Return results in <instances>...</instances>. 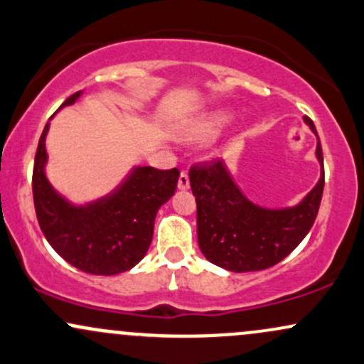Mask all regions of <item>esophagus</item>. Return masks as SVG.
Here are the masks:
<instances>
[{
    "label": "esophagus",
    "mask_w": 364,
    "mask_h": 364,
    "mask_svg": "<svg viewBox=\"0 0 364 364\" xmlns=\"http://www.w3.org/2000/svg\"><path fill=\"white\" fill-rule=\"evenodd\" d=\"M178 188L179 190H188V188H190V178H188L186 171H181V174H179Z\"/></svg>",
    "instance_id": "1"
}]
</instances>
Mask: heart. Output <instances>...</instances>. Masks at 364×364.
<instances>
[{
    "label": "heart",
    "mask_w": 364,
    "mask_h": 364,
    "mask_svg": "<svg viewBox=\"0 0 364 364\" xmlns=\"http://www.w3.org/2000/svg\"><path fill=\"white\" fill-rule=\"evenodd\" d=\"M231 118L232 114L229 111L212 112V114L205 116V118H200L193 121L191 124H188V128L185 129V136L188 140L214 139L217 133L231 121Z\"/></svg>",
    "instance_id": "b5f03b06"
}]
</instances>
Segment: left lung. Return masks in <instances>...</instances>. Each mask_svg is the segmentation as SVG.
Listing matches in <instances>:
<instances>
[{
    "label": "left lung",
    "instance_id": "1",
    "mask_svg": "<svg viewBox=\"0 0 364 364\" xmlns=\"http://www.w3.org/2000/svg\"><path fill=\"white\" fill-rule=\"evenodd\" d=\"M304 123L316 135L320 179L298 205L267 208L245 196L224 161L196 164L190 185L196 200V235L203 257L231 272L269 269L289 255L315 223L323 193V154L310 118Z\"/></svg>",
    "mask_w": 364,
    "mask_h": 364
}]
</instances>
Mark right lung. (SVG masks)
<instances>
[{
    "mask_svg": "<svg viewBox=\"0 0 364 364\" xmlns=\"http://www.w3.org/2000/svg\"><path fill=\"white\" fill-rule=\"evenodd\" d=\"M80 95H70L61 107L72 106ZM48 132L49 123L37 145L32 174L36 214L46 240L82 272L116 275L133 269L152 243L157 210L174 195L179 171L135 166L111 193L78 205L58 193L46 176Z\"/></svg>",
    "mask_w": 364,
    "mask_h": 364,
    "instance_id": "obj_1",
    "label": "right lung"
}]
</instances>
